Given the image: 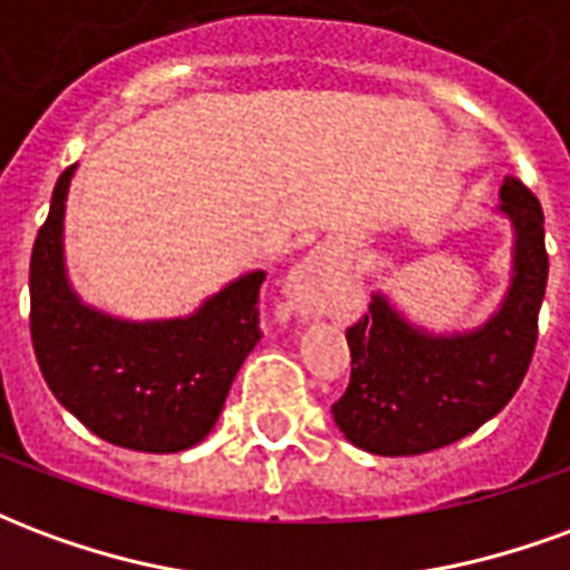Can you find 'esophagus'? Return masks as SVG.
I'll return each instance as SVG.
<instances>
[{"mask_svg": "<svg viewBox=\"0 0 570 570\" xmlns=\"http://www.w3.org/2000/svg\"><path fill=\"white\" fill-rule=\"evenodd\" d=\"M330 262H333V256H330L326 249H314L308 259L302 262V268L296 272V284H311L317 274H323L330 268Z\"/></svg>", "mask_w": 570, "mask_h": 570, "instance_id": "34e87169", "label": "esophagus"}]
</instances>
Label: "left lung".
I'll return each mask as SVG.
<instances>
[{
	"label": "left lung",
	"instance_id": "left-lung-1",
	"mask_svg": "<svg viewBox=\"0 0 570 570\" xmlns=\"http://www.w3.org/2000/svg\"><path fill=\"white\" fill-rule=\"evenodd\" d=\"M515 232L513 284L501 311L473 333L430 335L384 296L347 330L351 382L333 403L338 430L372 454H421L464 440L501 412L531 366L547 289L543 210L519 179L501 186Z\"/></svg>",
	"mask_w": 570,
	"mask_h": 570
}]
</instances>
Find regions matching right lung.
I'll return each mask as SVG.
<instances>
[{
  "label": "right lung",
  "mask_w": 570,
  "mask_h": 570,
  "mask_svg": "<svg viewBox=\"0 0 570 570\" xmlns=\"http://www.w3.org/2000/svg\"><path fill=\"white\" fill-rule=\"evenodd\" d=\"M76 164L57 179L30 259V335L45 382L100 440L170 454L200 442L262 338L265 272L237 277L191 317L130 323L81 305L63 268V210Z\"/></svg>",
  "instance_id": "1"
}]
</instances>
